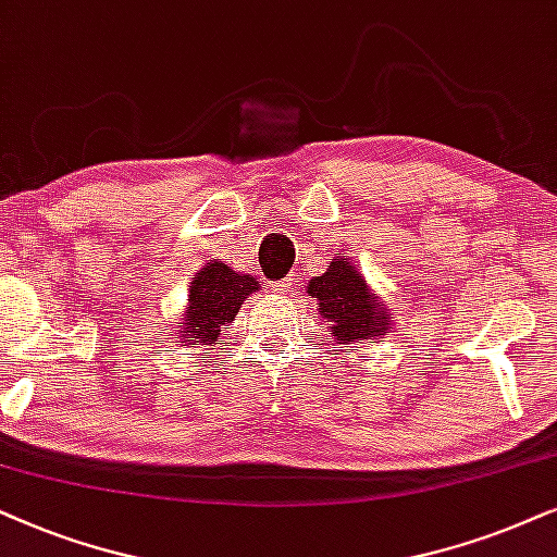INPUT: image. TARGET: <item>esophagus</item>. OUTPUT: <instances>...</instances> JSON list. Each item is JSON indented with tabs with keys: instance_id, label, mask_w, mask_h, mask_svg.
<instances>
[{
	"instance_id": "obj_1",
	"label": "esophagus",
	"mask_w": 557,
	"mask_h": 557,
	"mask_svg": "<svg viewBox=\"0 0 557 557\" xmlns=\"http://www.w3.org/2000/svg\"><path fill=\"white\" fill-rule=\"evenodd\" d=\"M272 293L274 295H285L287 287H290V280H277V283H272Z\"/></svg>"
}]
</instances>
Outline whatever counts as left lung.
Returning a JSON list of instances; mask_svg holds the SVG:
<instances>
[{
	"label": "left lung",
	"instance_id": "left-lung-1",
	"mask_svg": "<svg viewBox=\"0 0 557 557\" xmlns=\"http://www.w3.org/2000/svg\"><path fill=\"white\" fill-rule=\"evenodd\" d=\"M313 300L315 318H321L338 348H359V344H376L395 323L389 302H384L354 259L336 257L321 277L306 287Z\"/></svg>",
	"mask_w": 557,
	"mask_h": 557
}]
</instances>
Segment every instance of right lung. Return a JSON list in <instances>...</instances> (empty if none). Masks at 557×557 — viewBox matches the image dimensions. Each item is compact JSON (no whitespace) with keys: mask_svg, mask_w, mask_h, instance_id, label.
Listing matches in <instances>:
<instances>
[{"mask_svg":"<svg viewBox=\"0 0 557 557\" xmlns=\"http://www.w3.org/2000/svg\"><path fill=\"white\" fill-rule=\"evenodd\" d=\"M257 290V277L236 272L219 259H209L188 285V306L183 308L181 325L175 331L177 344L188 348L216 344L224 325L234 321L242 302Z\"/></svg>","mask_w":557,"mask_h":557,"instance_id":"obj_1","label":"right lung"}]
</instances>
